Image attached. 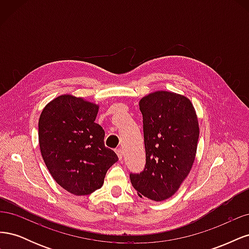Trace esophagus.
<instances>
[{"label": "esophagus", "instance_id": "34e87169", "mask_svg": "<svg viewBox=\"0 0 249 249\" xmlns=\"http://www.w3.org/2000/svg\"><path fill=\"white\" fill-rule=\"evenodd\" d=\"M115 152H116V154H117V156H118V159L120 160V161H122L123 160V155H124V153H123V149H120V148H118V149H116L115 150Z\"/></svg>", "mask_w": 249, "mask_h": 249}]
</instances>
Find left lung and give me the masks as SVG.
I'll use <instances>...</instances> for the list:
<instances>
[{
  "label": "left lung",
  "mask_w": 249,
  "mask_h": 249,
  "mask_svg": "<svg viewBox=\"0 0 249 249\" xmlns=\"http://www.w3.org/2000/svg\"><path fill=\"white\" fill-rule=\"evenodd\" d=\"M139 108L146 164L141 173H131V183L141 198L163 201L176 194L191 171L199 136L198 118L188 97L166 90L143 96Z\"/></svg>",
  "instance_id": "obj_1"
}]
</instances>
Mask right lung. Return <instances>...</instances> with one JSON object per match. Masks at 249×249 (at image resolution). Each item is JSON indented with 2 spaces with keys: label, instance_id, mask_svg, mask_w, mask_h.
Instances as JSON below:
<instances>
[{
  "label": "right lung",
  "instance_id": "1",
  "mask_svg": "<svg viewBox=\"0 0 249 249\" xmlns=\"http://www.w3.org/2000/svg\"><path fill=\"white\" fill-rule=\"evenodd\" d=\"M100 106L83 97L62 94L43 108L38 122L42 159L51 176L73 195L100 189L108 169L118 161L105 146V131L95 124Z\"/></svg>",
  "mask_w": 249,
  "mask_h": 249
}]
</instances>
